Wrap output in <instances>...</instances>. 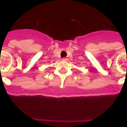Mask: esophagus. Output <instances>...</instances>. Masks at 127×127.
<instances>
[{
  "mask_svg": "<svg viewBox=\"0 0 127 127\" xmlns=\"http://www.w3.org/2000/svg\"><path fill=\"white\" fill-rule=\"evenodd\" d=\"M68 60L67 58H63V60H64V61H67Z\"/></svg>",
  "mask_w": 127,
  "mask_h": 127,
  "instance_id": "esophagus-1",
  "label": "esophagus"
}]
</instances>
